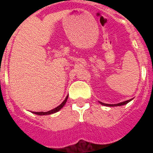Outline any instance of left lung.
I'll return each instance as SVG.
<instances>
[{
    "mask_svg": "<svg viewBox=\"0 0 153 153\" xmlns=\"http://www.w3.org/2000/svg\"><path fill=\"white\" fill-rule=\"evenodd\" d=\"M131 100H128V101H125V102H120V103H118V104H106V103H103V102H101L100 103L103 105V106H123V105H125V104H127L128 102H130Z\"/></svg>",
    "mask_w": 153,
    "mask_h": 153,
    "instance_id": "left-lung-1",
    "label": "left lung"
}]
</instances>
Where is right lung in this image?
<instances>
[{"label": "right lung", "mask_w": 153, "mask_h": 153, "mask_svg": "<svg viewBox=\"0 0 153 153\" xmlns=\"http://www.w3.org/2000/svg\"><path fill=\"white\" fill-rule=\"evenodd\" d=\"M67 99H68V97H66V98L65 99V101L60 104V106H58L57 107H56V108H54V109L51 110V111H47V112H42V111H41V112H34V114H36V115H51V114H53V113L57 112L58 111H60V110L64 106H65V102H66Z\"/></svg>", "instance_id": "obj_1"}]
</instances>
